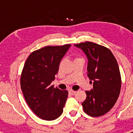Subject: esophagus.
<instances>
[{
    "instance_id": "34e87169",
    "label": "esophagus",
    "mask_w": 133,
    "mask_h": 133,
    "mask_svg": "<svg viewBox=\"0 0 133 133\" xmlns=\"http://www.w3.org/2000/svg\"><path fill=\"white\" fill-rule=\"evenodd\" d=\"M69 92L71 95H75V94H76V92H77L76 91H75V90H71V89L69 90Z\"/></svg>"
}]
</instances>
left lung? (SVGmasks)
Listing matches in <instances>:
<instances>
[{
  "instance_id": "obj_1",
  "label": "left lung",
  "mask_w": 133,
  "mask_h": 133,
  "mask_svg": "<svg viewBox=\"0 0 133 133\" xmlns=\"http://www.w3.org/2000/svg\"><path fill=\"white\" fill-rule=\"evenodd\" d=\"M88 59L87 75L92 89L86 91L83 110L91 117H100L113 107L119 96L121 77L117 61L110 50L91 42L75 44Z\"/></svg>"
}]
</instances>
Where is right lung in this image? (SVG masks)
Here are the masks:
<instances>
[{
	"label": "right lung",
	"mask_w": 133,
	"mask_h": 133,
	"mask_svg": "<svg viewBox=\"0 0 133 133\" xmlns=\"http://www.w3.org/2000/svg\"><path fill=\"white\" fill-rule=\"evenodd\" d=\"M70 46H49L35 50L29 55L23 67L21 90L30 109L43 120L56 119L63 112L68 91L54 88L50 84Z\"/></svg>",
	"instance_id": "1"
}]
</instances>
